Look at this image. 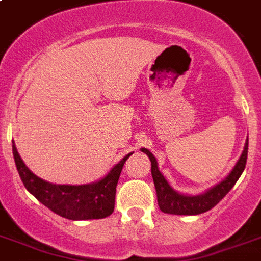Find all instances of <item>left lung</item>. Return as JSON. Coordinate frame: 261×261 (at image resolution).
Segmentation results:
<instances>
[{
    "label": "left lung",
    "instance_id": "left-lung-1",
    "mask_svg": "<svg viewBox=\"0 0 261 261\" xmlns=\"http://www.w3.org/2000/svg\"><path fill=\"white\" fill-rule=\"evenodd\" d=\"M141 150L146 153L150 159V162H152V176L154 188H156L157 202H159L160 210L164 214L200 215L212 210L231 190L238 178L241 176V174L245 170L246 159H248V141H246L245 148H244V152H242L240 160L237 162L231 172L227 175V178L223 179L220 184H218L200 196H184V194H179V193L175 192L174 189L168 185L166 178L163 176L162 172L159 171L156 157L153 156L148 149L142 148Z\"/></svg>",
    "mask_w": 261,
    "mask_h": 261
}]
</instances>
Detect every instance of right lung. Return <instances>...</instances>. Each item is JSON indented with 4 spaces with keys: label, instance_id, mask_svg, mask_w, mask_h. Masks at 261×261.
<instances>
[{
    "label": "right lung",
    "instance_id": "add662e5",
    "mask_svg": "<svg viewBox=\"0 0 261 261\" xmlns=\"http://www.w3.org/2000/svg\"><path fill=\"white\" fill-rule=\"evenodd\" d=\"M16 168L25 189L38 201L69 220H87V219H102L112 214L115 210V194L119 176L123 166L128 157L124 156L108 175L91 185L69 186V185H53L38 178L25 167L17 153L15 144L12 145Z\"/></svg>",
    "mask_w": 261,
    "mask_h": 261
}]
</instances>
